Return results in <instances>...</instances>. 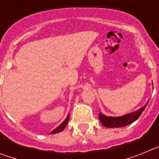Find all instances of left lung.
Listing matches in <instances>:
<instances>
[{"label":"left lung","mask_w":159,"mask_h":159,"mask_svg":"<svg viewBox=\"0 0 159 159\" xmlns=\"http://www.w3.org/2000/svg\"><path fill=\"white\" fill-rule=\"evenodd\" d=\"M147 103L144 107L140 108L139 110L136 111L134 112H131V113L127 114V115H125V116H119V117H110V116H107L99 111V120H100L101 123L104 127H108V128H115V127L117 128V127H125V126L131 124L132 123H134L135 120H137L139 119V117L141 116V114L143 113V111H144L146 107H147Z\"/></svg>","instance_id":"8db88e82"}]
</instances>
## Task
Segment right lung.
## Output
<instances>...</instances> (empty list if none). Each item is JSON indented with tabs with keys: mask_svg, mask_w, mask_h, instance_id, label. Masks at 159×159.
I'll return each instance as SVG.
<instances>
[{
	"mask_svg": "<svg viewBox=\"0 0 159 159\" xmlns=\"http://www.w3.org/2000/svg\"><path fill=\"white\" fill-rule=\"evenodd\" d=\"M68 121H69V115H67V118L65 119V120H64V121L63 122V123H61L60 126H58L57 128L54 129L52 131H51V133H50V134H56V133H58V132L62 131V130L65 128L66 126H67Z\"/></svg>",
	"mask_w": 159,
	"mask_h": 159,
	"instance_id": "1",
	"label": "right lung"
}]
</instances>
